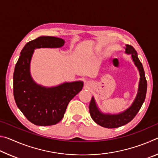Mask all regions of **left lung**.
Instances as JSON below:
<instances>
[{
  "label": "left lung",
  "instance_id": "obj_1",
  "mask_svg": "<svg viewBox=\"0 0 158 158\" xmlns=\"http://www.w3.org/2000/svg\"><path fill=\"white\" fill-rule=\"evenodd\" d=\"M125 49V52L127 53L132 54V58L135 65L139 71L140 74V81L139 85L138 93L135 100L134 101L132 106L123 113L117 115H109L103 114L98 110L96 106L94 98H92L89 105V111L90 116L96 123L100 125L102 127L106 128H116L123 126L125 124L128 123L135 117L139 111L142 106L144 100L146 98V90H147V81L145 77L143 65L140 62L139 59L137 56V53L132 46L127 44L124 47Z\"/></svg>",
  "mask_w": 158,
  "mask_h": 158
}]
</instances>
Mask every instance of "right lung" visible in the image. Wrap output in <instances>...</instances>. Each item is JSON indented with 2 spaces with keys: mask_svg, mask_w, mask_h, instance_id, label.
I'll return each instance as SVG.
<instances>
[{
  "mask_svg": "<svg viewBox=\"0 0 158 158\" xmlns=\"http://www.w3.org/2000/svg\"><path fill=\"white\" fill-rule=\"evenodd\" d=\"M63 39L39 37L28 42L21 52L13 75V93L18 108L29 121L40 126L58 123L70 100L82 90V81L65 83L53 88L36 84L30 74V62L35 49L60 47Z\"/></svg>",
  "mask_w": 158,
  "mask_h": 158,
  "instance_id": "add662e5",
  "label": "right lung"
}]
</instances>
